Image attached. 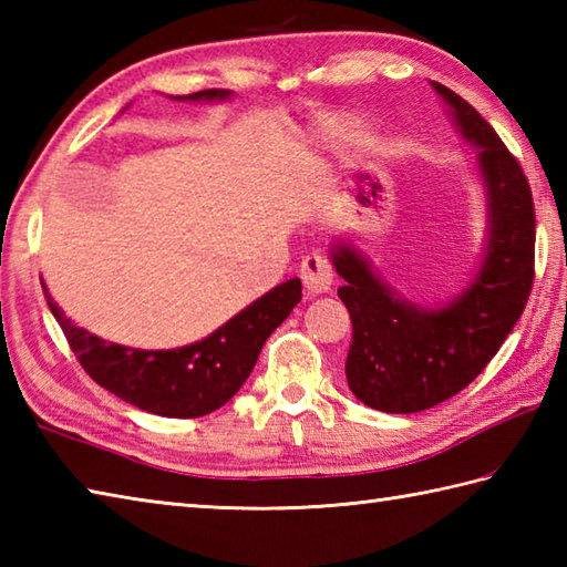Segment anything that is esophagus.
I'll use <instances>...</instances> for the list:
<instances>
[{
	"label": "esophagus",
	"mask_w": 567,
	"mask_h": 567,
	"mask_svg": "<svg viewBox=\"0 0 567 567\" xmlns=\"http://www.w3.org/2000/svg\"><path fill=\"white\" fill-rule=\"evenodd\" d=\"M299 277H302L305 290L309 297L324 295L334 285V270H331V262L319 252H309L307 258L299 265Z\"/></svg>",
	"instance_id": "34e87169"
}]
</instances>
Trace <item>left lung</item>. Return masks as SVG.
I'll list each match as a JSON object with an SVG mask.
<instances>
[{"label":"left lung","mask_w":567,"mask_h":567,"mask_svg":"<svg viewBox=\"0 0 567 567\" xmlns=\"http://www.w3.org/2000/svg\"><path fill=\"white\" fill-rule=\"evenodd\" d=\"M432 87L480 150L489 238L476 277L447 305L420 307L398 297L351 243L331 248L353 327L349 388L369 408L398 415L447 401L484 371L524 315L536 275V214L524 169L467 100L442 83Z\"/></svg>","instance_id":"1"}]
</instances>
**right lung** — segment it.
<instances>
[{
	"label": "right lung",
	"instance_id": "add662e5",
	"mask_svg": "<svg viewBox=\"0 0 567 567\" xmlns=\"http://www.w3.org/2000/svg\"><path fill=\"white\" fill-rule=\"evenodd\" d=\"M228 91H198L174 100H226ZM49 309L59 321L85 373L122 401L162 417H202L228 403L260 357L262 343L302 299V282L287 280L255 299L206 339L169 351H144L103 341L71 324L47 287Z\"/></svg>",
	"mask_w": 567,
	"mask_h": 567
}]
</instances>
